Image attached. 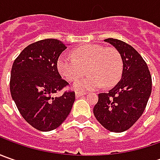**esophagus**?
Masks as SVG:
<instances>
[{"label":"esophagus","instance_id":"esophagus-1","mask_svg":"<svg viewBox=\"0 0 160 160\" xmlns=\"http://www.w3.org/2000/svg\"><path fill=\"white\" fill-rule=\"evenodd\" d=\"M85 94V92H76V97L77 98H79L81 96H83Z\"/></svg>","mask_w":160,"mask_h":160}]
</instances>
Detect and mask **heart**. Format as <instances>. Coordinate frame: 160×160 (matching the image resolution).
<instances>
[{
	"label": "heart",
	"mask_w": 160,
	"mask_h": 160,
	"mask_svg": "<svg viewBox=\"0 0 160 160\" xmlns=\"http://www.w3.org/2000/svg\"><path fill=\"white\" fill-rule=\"evenodd\" d=\"M57 68L67 81H75L84 73L88 75L73 84L77 91H88L103 87L110 88L119 81L123 73V59L119 52L112 47L88 44L74 50L73 56L62 53L58 58Z\"/></svg>",
	"instance_id": "obj_1"
}]
</instances>
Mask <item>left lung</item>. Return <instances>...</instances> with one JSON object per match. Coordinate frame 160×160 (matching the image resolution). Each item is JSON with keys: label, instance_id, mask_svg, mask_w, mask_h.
Instances as JSON below:
<instances>
[{"label": "left lung", "instance_id": "8db88e82", "mask_svg": "<svg viewBox=\"0 0 160 160\" xmlns=\"http://www.w3.org/2000/svg\"><path fill=\"white\" fill-rule=\"evenodd\" d=\"M123 59V73L118 83L108 92L99 93L93 108L96 119L110 132L128 130L144 111L151 93V76L142 57L130 44L108 38Z\"/></svg>", "mask_w": 160, "mask_h": 160}]
</instances>
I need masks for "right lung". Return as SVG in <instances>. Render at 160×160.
Here are the masks:
<instances>
[{
	"label": "right lung",
	"instance_id": "obj_1",
	"mask_svg": "<svg viewBox=\"0 0 160 160\" xmlns=\"http://www.w3.org/2000/svg\"><path fill=\"white\" fill-rule=\"evenodd\" d=\"M67 49L61 41L44 39L29 44L12 65L9 88L19 113L35 129L48 132L60 126L70 113L75 92L53 97L68 83L57 68L59 55Z\"/></svg>",
	"mask_w": 160,
	"mask_h": 160
}]
</instances>
